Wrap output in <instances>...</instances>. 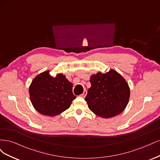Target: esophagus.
<instances>
[{
	"label": "esophagus",
	"instance_id": "34e87169",
	"mask_svg": "<svg viewBox=\"0 0 160 160\" xmlns=\"http://www.w3.org/2000/svg\"><path fill=\"white\" fill-rule=\"evenodd\" d=\"M87 93H88V91H87L86 90H85L83 91V93L81 95V96L82 97V98H85V96L87 95Z\"/></svg>",
	"mask_w": 160,
	"mask_h": 160
}]
</instances>
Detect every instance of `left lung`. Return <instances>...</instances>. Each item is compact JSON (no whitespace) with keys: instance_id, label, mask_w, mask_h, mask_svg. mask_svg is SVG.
Here are the masks:
<instances>
[{"instance_id":"obj_1","label":"left lung","mask_w":160,"mask_h":160,"mask_svg":"<svg viewBox=\"0 0 160 160\" xmlns=\"http://www.w3.org/2000/svg\"><path fill=\"white\" fill-rule=\"evenodd\" d=\"M91 87L85 101L96 115L110 118L119 115L129 102L130 89L127 81L116 71L99 72L90 77Z\"/></svg>"}]
</instances>
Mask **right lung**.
Here are the masks:
<instances>
[{
	"mask_svg": "<svg viewBox=\"0 0 160 160\" xmlns=\"http://www.w3.org/2000/svg\"><path fill=\"white\" fill-rule=\"evenodd\" d=\"M28 92L31 103L38 113L53 117L63 112L76 98L72 84L62 73L55 77L46 71L37 75L31 82Z\"/></svg>",
	"mask_w": 160,
	"mask_h": 160,
	"instance_id": "right-lung-1",
	"label": "right lung"
}]
</instances>
